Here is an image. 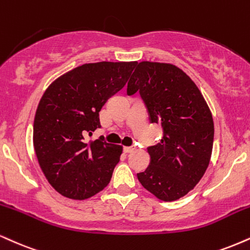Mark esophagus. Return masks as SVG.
Segmentation results:
<instances>
[{"label": "esophagus", "instance_id": "1", "mask_svg": "<svg viewBox=\"0 0 250 250\" xmlns=\"http://www.w3.org/2000/svg\"><path fill=\"white\" fill-rule=\"evenodd\" d=\"M135 150H136V148H135L134 146H125V148H123V151H125V154H130V152H134Z\"/></svg>", "mask_w": 250, "mask_h": 250}]
</instances>
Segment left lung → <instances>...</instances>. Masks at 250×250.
Returning <instances> with one entry per match:
<instances>
[{
	"label": "left lung",
	"instance_id": "left-lung-1",
	"mask_svg": "<svg viewBox=\"0 0 250 250\" xmlns=\"http://www.w3.org/2000/svg\"><path fill=\"white\" fill-rule=\"evenodd\" d=\"M140 92L152 123L163 127L161 142L148 148L150 165L137 178L163 201L193 190L211 161L214 123L197 85L176 65L141 62L130 77L127 94Z\"/></svg>",
	"mask_w": 250,
	"mask_h": 250
}]
</instances>
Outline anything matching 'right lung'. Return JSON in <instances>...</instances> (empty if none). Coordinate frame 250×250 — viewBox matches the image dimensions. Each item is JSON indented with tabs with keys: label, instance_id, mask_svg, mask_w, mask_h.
Here are the masks:
<instances>
[{
	"label": "right lung",
	"instance_id": "obj_1",
	"mask_svg": "<svg viewBox=\"0 0 250 250\" xmlns=\"http://www.w3.org/2000/svg\"><path fill=\"white\" fill-rule=\"evenodd\" d=\"M137 62H100L66 72L47 87L34 121V148L45 178L66 198L83 200L110 182L123 146L86 134L100 128L99 112L125 85Z\"/></svg>",
	"mask_w": 250,
	"mask_h": 250
}]
</instances>
